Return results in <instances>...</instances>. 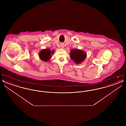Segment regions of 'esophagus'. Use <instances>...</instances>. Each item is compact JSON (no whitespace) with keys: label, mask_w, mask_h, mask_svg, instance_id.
Masks as SVG:
<instances>
[{"label":"esophagus","mask_w":126,"mask_h":126,"mask_svg":"<svg viewBox=\"0 0 126 126\" xmlns=\"http://www.w3.org/2000/svg\"><path fill=\"white\" fill-rule=\"evenodd\" d=\"M60 47H61V48H64V44H60Z\"/></svg>","instance_id":"esophagus-1"}]
</instances>
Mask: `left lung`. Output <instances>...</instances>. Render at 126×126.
Masks as SVG:
<instances>
[{"label": "left lung", "mask_w": 126, "mask_h": 126, "mask_svg": "<svg viewBox=\"0 0 126 126\" xmlns=\"http://www.w3.org/2000/svg\"><path fill=\"white\" fill-rule=\"evenodd\" d=\"M70 58L77 64L82 63L87 57L85 51L80 49H73L70 50Z\"/></svg>", "instance_id": "8db88e82"}]
</instances>
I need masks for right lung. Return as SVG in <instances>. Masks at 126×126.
Here are the masks:
<instances>
[{"mask_svg":"<svg viewBox=\"0 0 126 126\" xmlns=\"http://www.w3.org/2000/svg\"><path fill=\"white\" fill-rule=\"evenodd\" d=\"M54 50H50L49 48L43 49L41 50L39 53V56L41 60L47 62L49 61L51 58L52 57V55L54 54Z\"/></svg>","mask_w":126,"mask_h":126,"instance_id":"right-lung-1","label":"right lung"}]
</instances>
